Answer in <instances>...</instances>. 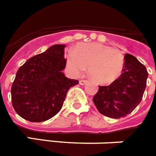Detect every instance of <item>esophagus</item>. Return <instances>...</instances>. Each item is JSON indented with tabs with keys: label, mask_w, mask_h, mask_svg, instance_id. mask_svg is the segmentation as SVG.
Returning a JSON list of instances; mask_svg holds the SVG:
<instances>
[{
	"label": "esophagus",
	"mask_w": 156,
	"mask_h": 156,
	"mask_svg": "<svg viewBox=\"0 0 156 156\" xmlns=\"http://www.w3.org/2000/svg\"><path fill=\"white\" fill-rule=\"evenodd\" d=\"M87 83V80H80V85H84L86 84Z\"/></svg>",
	"instance_id": "34e87169"
}]
</instances>
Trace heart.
<instances>
[{
	"label": "heart",
	"mask_w": 156,
	"mask_h": 156,
	"mask_svg": "<svg viewBox=\"0 0 156 156\" xmlns=\"http://www.w3.org/2000/svg\"><path fill=\"white\" fill-rule=\"evenodd\" d=\"M67 63L73 74L80 76L86 70L101 84H109L121 76L124 68V57L117 49L97 43L77 45L70 51Z\"/></svg>",
	"instance_id": "b5f03b06"
}]
</instances>
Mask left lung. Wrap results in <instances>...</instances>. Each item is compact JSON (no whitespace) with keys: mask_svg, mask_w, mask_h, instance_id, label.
<instances>
[{"mask_svg":"<svg viewBox=\"0 0 156 156\" xmlns=\"http://www.w3.org/2000/svg\"><path fill=\"white\" fill-rule=\"evenodd\" d=\"M122 73L108 86H100L93 101L100 113L119 119L131 113L142 99L148 76L145 66L126 54Z\"/></svg>","mask_w":156,"mask_h":156,"instance_id":"left-lung-1","label":"left lung"}]
</instances>
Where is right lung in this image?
Returning <instances> with one entry per match:
<instances>
[{
	"instance_id": "right-lung-1",
	"label": "right lung",
	"mask_w": 156,
	"mask_h": 156,
	"mask_svg": "<svg viewBox=\"0 0 156 156\" xmlns=\"http://www.w3.org/2000/svg\"><path fill=\"white\" fill-rule=\"evenodd\" d=\"M66 45L55 44L27 60L16 73L12 85L14 109L30 122H43L56 115L71 87L79 83L66 77Z\"/></svg>"
}]
</instances>
